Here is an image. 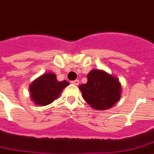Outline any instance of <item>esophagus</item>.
<instances>
[{
	"label": "esophagus",
	"mask_w": 154,
	"mask_h": 154,
	"mask_svg": "<svg viewBox=\"0 0 154 154\" xmlns=\"http://www.w3.org/2000/svg\"><path fill=\"white\" fill-rule=\"evenodd\" d=\"M72 84H73L74 85H79V81L78 80H74V81H72Z\"/></svg>",
	"instance_id": "esophagus-1"
}]
</instances>
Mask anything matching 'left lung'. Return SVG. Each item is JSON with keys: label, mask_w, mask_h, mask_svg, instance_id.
<instances>
[{"label": "left lung", "mask_w": 154, "mask_h": 154, "mask_svg": "<svg viewBox=\"0 0 154 154\" xmlns=\"http://www.w3.org/2000/svg\"><path fill=\"white\" fill-rule=\"evenodd\" d=\"M88 82L79 89L83 98L93 109H110L121 98L122 87L117 77L103 70L93 69L87 75Z\"/></svg>", "instance_id": "8db88e82"}]
</instances>
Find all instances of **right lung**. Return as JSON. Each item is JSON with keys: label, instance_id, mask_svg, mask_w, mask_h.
Listing matches in <instances>:
<instances>
[{"label": "right lung", "instance_id": "obj_1", "mask_svg": "<svg viewBox=\"0 0 154 154\" xmlns=\"http://www.w3.org/2000/svg\"><path fill=\"white\" fill-rule=\"evenodd\" d=\"M69 85L67 81L58 82L53 72L45 73L30 85L31 99L37 105L42 106L49 105L60 96L63 89Z\"/></svg>", "mask_w": 154, "mask_h": 154}]
</instances>
